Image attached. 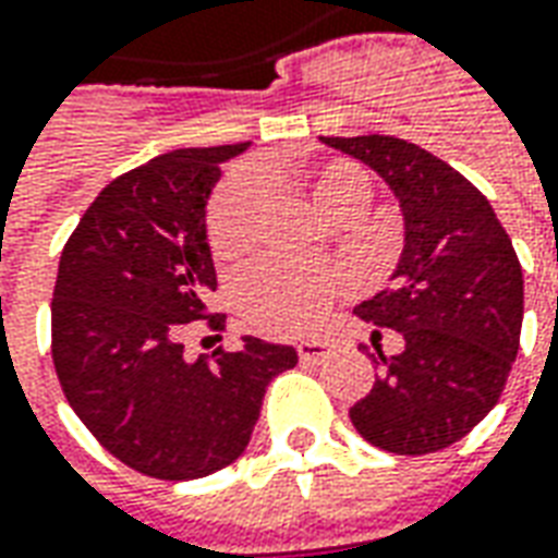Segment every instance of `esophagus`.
<instances>
[{
    "mask_svg": "<svg viewBox=\"0 0 558 558\" xmlns=\"http://www.w3.org/2000/svg\"><path fill=\"white\" fill-rule=\"evenodd\" d=\"M299 360L302 362H319L329 356V344H323V341H299Z\"/></svg>",
    "mask_w": 558,
    "mask_h": 558,
    "instance_id": "34e87169",
    "label": "esophagus"
}]
</instances>
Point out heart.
<instances>
[{
    "instance_id": "1",
    "label": "heart",
    "mask_w": 558,
    "mask_h": 558,
    "mask_svg": "<svg viewBox=\"0 0 558 558\" xmlns=\"http://www.w3.org/2000/svg\"><path fill=\"white\" fill-rule=\"evenodd\" d=\"M266 178L275 171H235L214 193L208 211V241L220 259H239L251 251L268 208ZM305 186L317 208L332 220H353L372 198L368 174L350 159L319 162L305 174ZM344 275L335 268H299L259 263L239 280V305L251 326L268 335H299L314 329L344 290Z\"/></svg>"
}]
</instances>
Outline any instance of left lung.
<instances>
[{
  "mask_svg": "<svg viewBox=\"0 0 558 558\" xmlns=\"http://www.w3.org/2000/svg\"><path fill=\"white\" fill-rule=\"evenodd\" d=\"M323 142L377 171L404 217L392 287L356 305V317L396 329L404 347L384 356L374 329L368 356L380 374L350 420L387 453L444 450L496 408L508 384L523 329L520 259L481 190L420 144L392 135Z\"/></svg>",
  "mask_w": 558,
  "mask_h": 558,
  "instance_id": "1",
  "label": "left lung"
}]
</instances>
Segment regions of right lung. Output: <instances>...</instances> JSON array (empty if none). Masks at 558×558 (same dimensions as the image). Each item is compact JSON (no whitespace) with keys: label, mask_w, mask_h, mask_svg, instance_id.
<instances>
[{"label":"right lung","mask_w":558,"mask_h":558,"mask_svg":"<svg viewBox=\"0 0 558 558\" xmlns=\"http://www.w3.org/2000/svg\"><path fill=\"white\" fill-rule=\"evenodd\" d=\"M247 142L181 147L105 186L65 241L50 302L53 368L72 411L123 465L196 481L251 441L271 377L299 356L244 335V347L184 356V323L217 290L205 205Z\"/></svg>","instance_id":"obj_1"}]
</instances>
